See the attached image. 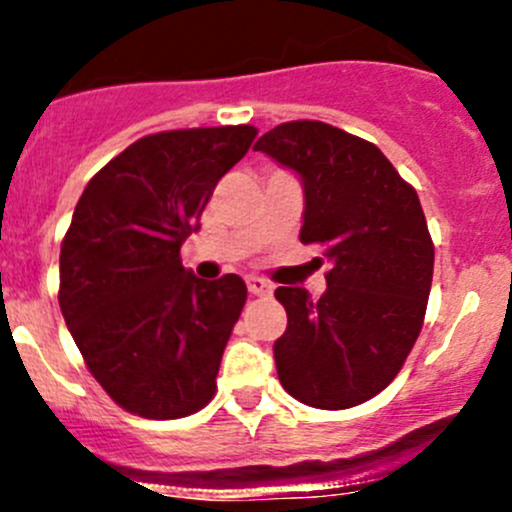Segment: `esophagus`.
I'll return each instance as SVG.
<instances>
[{"mask_svg": "<svg viewBox=\"0 0 512 512\" xmlns=\"http://www.w3.org/2000/svg\"><path fill=\"white\" fill-rule=\"evenodd\" d=\"M247 289H250V294H255V297H267V294H272V285L267 280H262V277H247Z\"/></svg>", "mask_w": 512, "mask_h": 512, "instance_id": "34e87169", "label": "esophagus"}]
</instances>
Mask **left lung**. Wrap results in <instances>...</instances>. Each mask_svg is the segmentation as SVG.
Segmentation results:
<instances>
[{"label":"left lung","instance_id":"1","mask_svg":"<svg viewBox=\"0 0 512 512\" xmlns=\"http://www.w3.org/2000/svg\"><path fill=\"white\" fill-rule=\"evenodd\" d=\"M255 151L302 180L299 240L332 265L319 299L275 289L287 312L280 384L314 409H352L394 381L421 332L433 242L418 195L374 143L322 121L282 123Z\"/></svg>","mask_w":512,"mask_h":512}]
</instances>
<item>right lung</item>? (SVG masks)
<instances>
[{
	"label": "right lung",
	"instance_id": "1",
	"mask_svg": "<svg viewBox=\"0 0 512 512\" xmlns=\"http://www.w3.org/2000/svg\"><path fill=\"white\" fill-rule=\"evenodd\" d=\"M252 126L185 128L131 143L89 180L61 242L59 304L106 394L143 418H183L215 394L247 299L237 275L200 280L180 245Z\"/></svg>",
	"mask_w": 512,
	"mask_h": 512
}]
</instances>
